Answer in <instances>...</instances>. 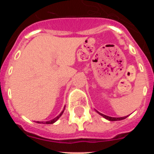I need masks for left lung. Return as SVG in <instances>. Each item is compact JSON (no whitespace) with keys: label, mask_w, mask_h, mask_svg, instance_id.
Returning a JSON list of instances; mask_svg holds the SVG:
<instances>
[{"label":"left lung","mask_w":154,"mask_h":154,"mask_svg":"<svg viewBox=\"0 0 154 154\" xmlns=\"http://www.w3.org/2000/svg\"><path fill=\"white\" fill-rule=\"evenodd\" d=\"M98 113H99L100 115L102 116H103L104 118H106V119H108V120H110V121H117V120H122V119H126L127 116H124V117H119V118H116V117H110V116H106L104 115V114H102L100 113V112H97Z\"/></svg>","instance_id":"1"}]
</instances>
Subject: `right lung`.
Wrapping results in <instances>:
<instances>
[{"mask_svg":"<svg viewBox=\"0 0 154 154\" xmlns=\"http://www.w3.org/2000/svg\"><path fill=\"white\" fill-rule=\"evenodd\" d=\"M63 112H64V110H63V111H62V112H61V113H60V115H58V116H56V117H55V119H53L52 120L47 121V122H45V123H43V122H39V121H37L36 123H45V124H52V123H55V121H57V119H58V118L60 117L61 116H62V114L63 113Z\"/></svg>","mask_w":154,"mask_h":154,"instance_id":"add662e5","label":"right lung"}]
</instances>
